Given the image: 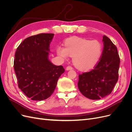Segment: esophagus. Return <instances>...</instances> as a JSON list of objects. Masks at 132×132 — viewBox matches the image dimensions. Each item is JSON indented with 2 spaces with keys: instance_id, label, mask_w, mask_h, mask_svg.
Listing matches in <instances>:
<instances>
[{
  "instance_id": "34e87169",
  "label": "esophagus",
  "mask_w": 132,
  "mask_h": 132,
  "mask_svg": "<svg viewBox=\"0 0 132 132\" xmlns=\"http://www.w3.org/2000/svg\"><path fill=\"white\" fill-rule=\"evenodd\" d=\"M73 69V68L70 67V66H68L67 68H66V70H71Z\"/></svg>"
}]
</instances>
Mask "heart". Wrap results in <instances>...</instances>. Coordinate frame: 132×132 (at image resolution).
<instances>
[{
    "instance_id": "heart-1",
    "label": "heart",
    "mask_w": 132,
    "mask_h": 132,
    "mask_svg": "<svg viewBox=\"0 0 132 132\" xmlns=\"http://www.w3.org/2000/svg\"><path fill=\"white\" fill-rule=\"evenodd\" d=\"M65 47H57V54L63 59L73 57L75 66L81 70H89L97 64L102 53V46L97 40L72 37L64 42Z\"/></svg>"
}]
</instances>
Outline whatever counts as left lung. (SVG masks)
<instances>
[{"instance_id": "1", "label": "left lung", "mask_w": 132, "mask_h": 132, "mask_svg": "<svg viewBox=\"0 0 132 132\" xmlns=\"http://www.w3.org/2000/svg\"><path fill=\"white\" fill-rule=\"evenodd\" d=\"M102 41L104 47L99 62L93 69L79 75V91L91 100L110 95L118 79L120 58L117 47L105 35Z\"/></svg>"}]
</instances>
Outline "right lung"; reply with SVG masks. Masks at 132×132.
Wrapping results in <instances>:
<instances>
[{
    "label": "right lung",
    "instance_id": "1",
    "mask_svg": "<svg viewBox=\"0 0 132 132\" xmlns=\"http://www.w3.org/2000/svg\"><path fill=\"white\" fill-rule=\"evenodd\" d=\"M53 34H39L25 39L17 48L14 68L18 86L32 100L41 101L53 94L65 69L48 59Z\"/></svg>",
    "mask_w": 132,
    "mask_h": 132
}]
</instances>
